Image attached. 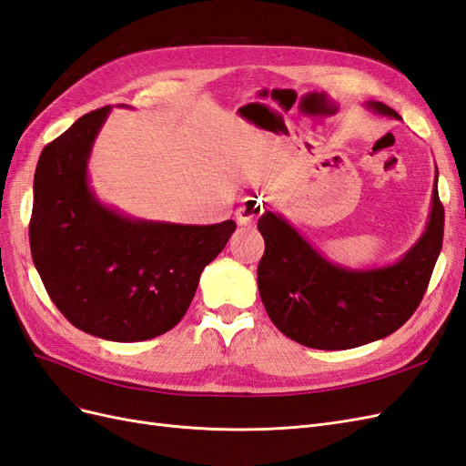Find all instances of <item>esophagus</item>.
<instances>
[{
  "instance_id": "34e87169",
  "label": "esophagus",
  "mask_w": 466,
  "mask_h": 466,
  "mask_svg": "<svg viewBox=\"0 0 466 466\" xmlns=\"http://www.w3.org/2000/svg\"><path fill=\"white\" fill-rule=\"evenodd\" d=\"M262 198H257V196H250V198H245V202L237 208V223L238 225H255L258 216L262 214Z\"/></svg>"
}]
</instances>
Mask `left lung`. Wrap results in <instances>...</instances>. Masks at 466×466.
Masks as SVG:
<instances>
[{
    "instance_id": "obj_1",
    "label": "left lung",
    "mask_w": 466,
    "mask_h": 466,
    "mask_svg": "<svg viewBox=\"0 0 466 466\" xmlns=\"http://www.w3.org/2000/svg\"><path fill=\"white\" fill-rule=\"evenodd\" d=\"M368 106L399 118L383 103ZM443 223L435 177L430 221L418 243L390 266L350 270L320 257L279 214L264 211L257 278L268 317L279 332L307 348L350 350L380 340L399 330L424 298L443 245Z\"/></svg>"
}]
</instances>
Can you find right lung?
Instances as JSON below:
<instances>
[{
  "label": "right lung",
  "mask_w": 466,
  "mask_h": 466,
  "mask_svg": "<svg viewBox=\"0 0 466 466\" xmlns=\"http://www.w3.org/2000/svg\"><path fill=\"white\" fill-rule=\"evenodd\" d=\"M108 112L103 106L81 116L42 149L31 255L50 299L76 329L112 342H142L185 317L202 270L237 225L132 219L98 202L87 161Z\"/></svg>",
  "instance_id": "right-lung-1"
}]
</instances>
